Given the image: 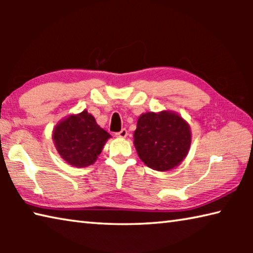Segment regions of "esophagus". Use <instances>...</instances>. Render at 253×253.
<instances>
[{
    "label": "esophagus",
    "instance_id": "1",
    "mask_svg": "<svg viewBox=\"0 0 253 253\" xmlns=\"http://www.w3.org/2000/svg\"><path fill=\"white\" fill-rule=\"evenodd\" d=\"M127 135H128V132H127V129H125V128H123L121 131L116 132V137H119V138H125Z\"/></svg>",
    "mask_w": 253,
    "mask_h": 253
}]
</instances>
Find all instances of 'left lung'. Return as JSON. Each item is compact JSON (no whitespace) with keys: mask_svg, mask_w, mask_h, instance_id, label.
Instances as JSON below:
<instances>
[{"mask_svg":"<svg viewBox=\"0 0 253 253\" xmlns=\"http://www.w3.org/2000/svg\"><path fill=\"white\" fill-rule=\"evenodd\" d=\"M188 124L174 111L142 114L137 121L134 145L149 169L166 172L186 157L191 146Z\"/></svg>","mask_w":253,"mask_h":253,"instance_id":"1","label":"left lung"}]
</instances>
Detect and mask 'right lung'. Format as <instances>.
Here are the masks:
<instances>
[{
    "mask_svg": "<svg viewBox=\"0 0 253 253\" xmlns=\"http://www.w3.org/2000/svg\"><path fill=\"white\" fill-rule=\"evenodd\" d=\"M110 135L96 123L87 110L62 119L52 132L59 155L75 168L93 164Z\"/></svg>",
    "mask_w": 253,
    "mask_h": 253,
    "instance_id": "right-lung-1",
    "label": "right lung"
}]
</instances>
